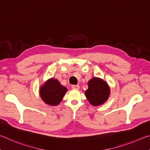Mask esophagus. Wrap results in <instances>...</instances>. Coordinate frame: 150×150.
Instances as JSON below:
<instances>
[{
    "label": "esophagus",
    "mask_w": 150,
    "mask_h": 150,
    "mask_svg": "<svg viewBox=\"0 0 150 150\" xmlns=\"http://www.w3.org/2000/svg\"><path fill=\"white\" fill-rule=\"evenodd\" d=\"M72 88L73 89V90H79L80 86H78V85H72Z\"/></svg>",
    "instance_id": "1"
}]
</instances>
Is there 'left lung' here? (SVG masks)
<instances>
[{"instance_id":"obj_1","label":"left lung","mask_w":150,"mask_h":150,"mask_svg":"<svg viewBox=\"0 0 150 150\" xmlns=\"http://www.w3.org/2000/svg\"><path fill=\"white\" fill-rule=\"evenodd\" d=\"M88 89L85 91V95L88 101L93 106H99L108 100L110 87L105 81L100 78L94 77L88 81Z\"/></svg>"}]
</instances>
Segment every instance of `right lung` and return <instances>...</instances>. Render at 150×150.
<instances>
[{"label": "right lung", "instance_id": "1", "mask_svg": "<svg viewBox=\"0 0 150 150\" xmlns=\"http://www.w3.org/2000/svg\"><path fill=\"white\" fill-rule=\"evenodd\" d=\"M68 91L54 78L47 80L39 88V95L44 103L50 106H57L62 100Z\"/></svg>", "mask_w": 150, "mask_h": 150}]
</instances>
